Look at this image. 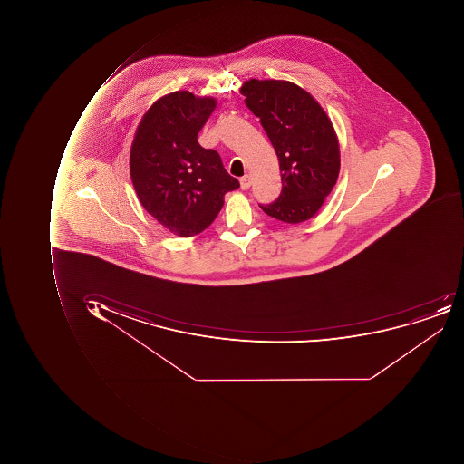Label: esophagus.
I'll use <instances>...</instances> for the list:
<instances>
[{
	"instance_id": "1",
	"label": "esophagus",
	"mask_w": 464,
	"mask_h": 464,
	"mask_svg": "<svg viewBox=\"0 0 464 464\" xmlns=\"http://www.w3.org/2000/svg\"><path fill=\"white\" fill-rule=\"evenodd\" d=\"M239 184H241V189H248L251 187V179H249L248 176H244L239 179Z\"/></svg>"
}]
</instances>
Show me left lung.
<instances>
[{
	"label": "left lung",
	"mask_w": 464,
	"mask_h": 464,
	"mask_svg": "<svg viewBox=\"0 0 464 464\" xmlns=\"http://www.w3.org/2000/svg\"><path fill=\"white\" fill-rule=\"evenodd\" d=\"M239 92L261 120L282 173L279 198L259 207L291 225L308 220L339 177V140L331 120L308 92L288 81L249 79Z\"/></svg>",
	"instance_id": "left-lung-1"
}]
</instances>
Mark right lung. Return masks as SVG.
<instances>
[{
    "instance_id": "right-lung-1",
    "label": "right lung",
    "mask_w": 464,
    "mask_h": 464,
    "mask_svg": "<svg viewBox=\"0 0 464 464\" xmlns=\"http://www.w3.org/2000/svg\"><path fill=\"white\" fill-rule=\"evenodd\" d=\"M216 99L179 91L151 104L130 146L133 188L146 212L167 230L192 237L209 227L238 188L213 149L198 143V133L215 110Z\"/></svg>"
}]
</instances>
